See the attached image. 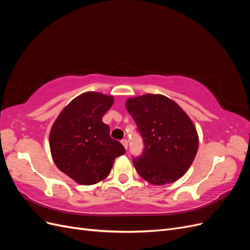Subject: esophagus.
I'll use <instances>...</instances> for the list:
<instances>
[{
  "label": "esophagus",
  "mask_w": 250,
  "mask_h": 250,
  "mask_svg": "<svg viewBox=\"0 0 250 250\" xmlns=\"http://www.w3.org/2000/svg\"><path fill=\"white\" fill-rule=\"evenodd\" d=\"M121 143H122V145L124 146V148H125V149H127V148H128V141H127L126 139H123L122 141H121Z\"/></svg>",
  "instance_id": "obj_1"
}]
</instances>
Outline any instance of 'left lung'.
I'll use <instances>...</instances> for the list:
<instances>
[{
  "mask_svg": "<svg viewBox=\"0 0 250 250\" xmlns=\"http://www.w3.org/2000/svg\"><path fill=\"white\" fill-rule=\"evenodd\" d=\"M126 108L144 141L143 153L133 158L140 176L155 186L179 179L198 150V134L191 119L177 103L163 95L130 98Z\"/></svg>",
  "mask_w": 250,
  "mask_h": 250,
  "instance_id": "8db88e82",
  "label": "left lung"
}]
</instances>
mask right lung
<instances>
[{
  "instance_id": "add662e5",
  "label": "right lung",
  "mask_w": 250,
  "mask_h": 250,
  "mask_svg": "<svg viewBox=\"0 0 250 250\" xmlns=\"http://www.w3.org/2000/svg\"><path fill=\"white\" fill-rule=\"evenodd\" d=\"M113 98L84 93L59 113L50 132V149L57 168L79 185H95L108 176L116 157L125 153L112 140L102 117Z\"/></svg>"
}]
</instances>
